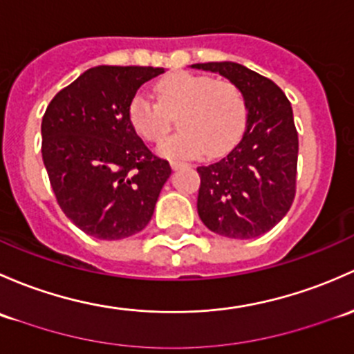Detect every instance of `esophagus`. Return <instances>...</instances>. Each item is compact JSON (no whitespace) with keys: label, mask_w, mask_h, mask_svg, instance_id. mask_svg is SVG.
Segmentation results:
<instances>
[{"label":"esophagus","mask_w":354,"mask_h":354,"mask_svg":"<svg viewBox=\"0 0 354 354\" xmlns=\"http://www.w3.org/2000/svg\"><path fill=\"white\" fill-rule=\"evenodd\" d=\"M170 165H172V169H180V167H185V165H187V163L178 162V160H172V162H170Z\"/></svg>","instance_id":"esophagus-1"}]
</instances>
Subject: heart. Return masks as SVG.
I'll list each match as a JSON object with an SVG mask.
<instances>
[{"instance_id": "b5f03b06", "label": "heart", "mask_w": 354, "mask_h": 354, "mask_svg": "<svg viewBox=\"0 0 354 354\" xmlns=\"http://www.w3.org/2000/svg\"><path fill=\"white\" fill-rule=\"evenodd\" d=\"M156 102L136 93L127 104V119L138 136L158 143L169 134L174 115L178 131L160 145L165 156H209L230 150L242 136L247 122V100L230 80H216L199 73H174L155 86Z\"/></svg>"}]
</instances>
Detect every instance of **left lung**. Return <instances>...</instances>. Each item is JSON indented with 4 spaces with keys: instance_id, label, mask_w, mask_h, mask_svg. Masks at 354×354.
Instances as JSON below:
<instances>
[{
    "instance_id": "obj_1",
    "label": "left lung",
    "mask_w": 354,
    "mask_h": 354,
    "mask_svg": "<svg viewBox=\"0 0 354 354\" xmlns=\"http://www.w3.org/2000/svg\"><path fill=\"white\" fill-rule=\"evenodd\" d=\"M242 88L247 129L225 158L198 167V213L211 232L254 239L283 220L297 192L298 133L283 90L239 63H198Z\"/></svg>"
}]
</instances>
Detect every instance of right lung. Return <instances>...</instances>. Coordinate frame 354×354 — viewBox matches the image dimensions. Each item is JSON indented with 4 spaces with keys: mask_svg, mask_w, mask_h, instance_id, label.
<instances>
[{
    "mask_svg": "<svg viewBox=\"0 0 354 354\" xmlns=\"http://www.w3.org/2000/svg\"><path fill=\"white\" fill-rule=\"evenodd\" d=\"M153 66H95L56 93L42 118V160L56 201L90 236L121 240L151 220L169 162L148 150L127 104Z\"/></svg>",
    "mask_w": 354,
    "mask_h": 354,
    "instance_id": "1",
    "label": "right lung"
}]
</instances>
